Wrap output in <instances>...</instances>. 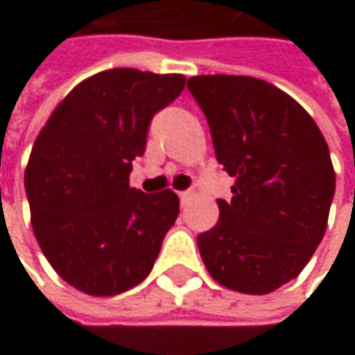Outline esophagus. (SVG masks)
<instances>
[{
  "label": "esophagus",
  "instance_id": "1",
  "mask_svg": "<svg viewBox=\"0 0 355 355\" xmlns=\"http://www.w3.org/2000/svg\"><path fill=\"white\" fill-rule=\"evenodd\" d=\"M196 196H198L196 189H187V191H182V193H180V199H182L184 203H187V201H191Z\"/></svg>",
  "mask_w": 355,
  "mask_h": 355
}]
</instances>
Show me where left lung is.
<instances>
[{"instance_id": "obj_1", "label": "left lung", "mask_w": 355, "mask_h": 355, "mask_svg": "<svg viewBox=\"0 0 355 355\" xmlns=\"http://www.w3.org/2000/svg\"><path fill=\"white\" fill-rule=\"evenodd\" d=\"M211 130L217 162L235 178L219 221L201 233L205 268L221 286L268 294L296 279L320 245L336 173L320 128L275 85L237 75L187 80Z\"/></svg>"}]
</instances>
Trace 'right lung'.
Instances as JSON below:
<instances>
[{"label": "right lung", "mask_w": 355, "mask_h": 355, "mask_svg": "<svg viewBox=\"0 0 355 355\" xmlns=\"http://www.w3.org/2000/svg\"><path fill=\"white\" fill-rule=\"evenodd\" d=\"M184 75L110 69L71 90L41 128L25 170L31 225L55 272L90 296L140 284L180 215V198L130 187L150 120Z\"/></svg>", "instance_id": "add662e5"}]
</instances>
